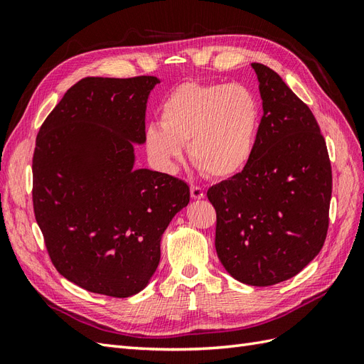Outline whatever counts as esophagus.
Instances as JSON below:
<instances>
[{"mask_svg": "<svg viewBox=\"0 0 364 364\" xmlns=\"http://www.w3.org/2000/svg\"><path fill=\"white\" fill-rule=\"evenodd\" d=\"M190 191H191V197H193L194 200H200V199H203V197H205L203 188H200V186H197V185H191L190 186Z\"/></svg>", "mask_w": 364, "mask_h": 364, "instance_id": "esophagus-1", "label": "esophagus"}]
</instances>
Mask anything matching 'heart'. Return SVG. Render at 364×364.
Here are the masks:
<instances>
[{
	"label": "heart",
	"mask_w": 364,
	"mask_h": 364,
	"mask_svg": "<svg viewBox=\"0 0 364 364\" xmlns=\"http://www.w3.org/2000/svg\"><path fill=\"white\" fill-rule=\"evenodd\" d=\"M161 124H149L144 144L165 171L182 159L188 144L194 167L214 179H226L246 167L259 127L255 95L241 85L182 83L162 102Z\"/></svg>",
	"instance_id": "heart-1"
}]
</instances>
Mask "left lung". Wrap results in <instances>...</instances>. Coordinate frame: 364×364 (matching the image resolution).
I'll return each instance as SVG.
<instances>
[{
	"label": "left lung",
	"mask_w": 364,
	"mask_h": 364,
	"mask_svg": "<svg viewBox=\"0 0 364 364\" xmlns=\"http://www.w3.org/2000/svg\"><path fill=\"white\" fill-rule=\"evenodd\" d=\"M252 68L264 112L252 158L206 196L223 267L240 282L267 287L293 278L321 252L333 173L310 107L266 65Z\"/></svg>",
	"instance_id": "8db88e82"
}]
</instances>
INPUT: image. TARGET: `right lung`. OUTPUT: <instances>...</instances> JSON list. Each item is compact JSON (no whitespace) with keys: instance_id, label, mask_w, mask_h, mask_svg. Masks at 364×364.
<instances>
[{"instance_id":"1","label":"right lung","mask_w":364,"mask_h":364,"mask_svg":"<svg viewBox=\"0 0 364 364\" xmlns=\"http://www.w3.org/2000/svg\"><path fill=\"white\" fill-rule=\"evenodd\" d=\"M158 77H85L43 121L33 155V209L54 267L79 287L139 293L156 272L161 237L190 202L170 174L135 170Z\"/></svg>"}]
</instances>
